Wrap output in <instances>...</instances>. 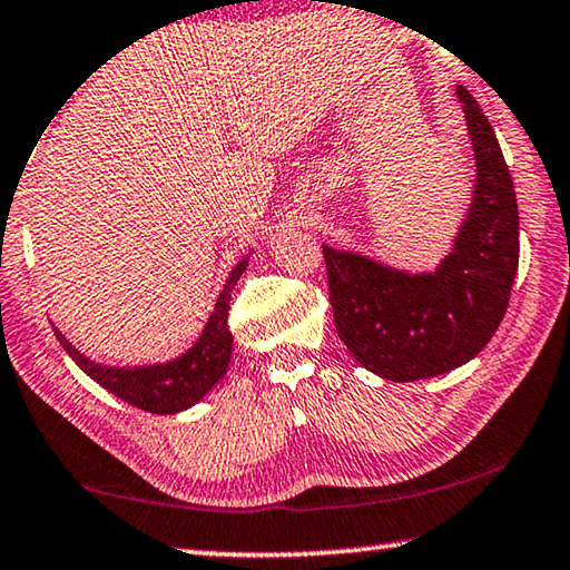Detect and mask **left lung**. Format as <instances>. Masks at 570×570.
<instances>
[{"label":"left lung","instance_id":"8db88e82","mask_svg":"<svg viewBox=\"0 0 570 570\" xmlns=\"http://www.w3.org/2000/svg\"><path fill=\"white\" fill-rule=\"evenodd\" d=\"M458 97L475 151V187L442 265L409 275L324 244L336 334L362 367L393 383L473 360L504 318L519 267V208L504 154L473 95L458 87Z\"/></svg>","mask_w":570,"mask_h":570}]
</instances>
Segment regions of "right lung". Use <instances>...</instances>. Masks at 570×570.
Here are the masks:
<instances>
[{
	"mask_svg": "<svg viewBox=\"0 0 570 570\" xmlns=\"http://www.w3.org/2000/svg\"><path fill=\"white\" fill-rule=\"evenodd\" d=\"M249 265V257H244L238 265L230 269L224 291H220L216 308H213L208 324H205L203 334L197 342L189 346L183 357L161 362V365H141V367H107L100 362H92L85 357L77 346H73L66 336L56 328V340L69 352V357L100 383L105 391L118 395L120 401L130 403V406L144 409L148 414H177L195 406L203 395L216 385L220 377L226 375L230 362V346H234V336L228 328V308H230V293L242 277V272Z\"/></svg>",
	"mask_w": 570,
	"mask_h": 570,
	"instance_id": "add662e5",
	"label": "right lung"
}]
</instances>
